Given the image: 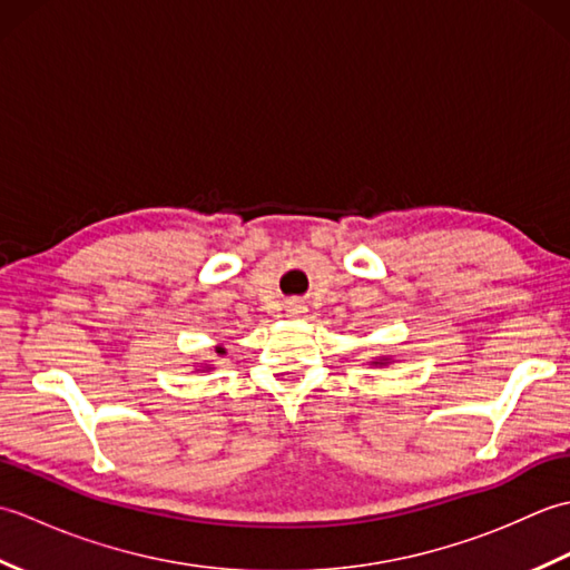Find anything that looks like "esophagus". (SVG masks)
Here are the masks:
<instances>
[{
    "label": "esophagus",
    "instance_id": "esophagus-1",
    "mask_svg": "<svg viewBox=\"0 0 570 570\" xmlns=\"http://www.w3.org/2000/svg\"><path fill=\"white\" fill-rule=\"evenodd\" d=\"M286 313H288V316H294V318L304 316V313H306V304H304V301H298V298H292V301H288V304H286Z\"/></svg>",
    "mask_w": 570,
    "mask_h": 570
}]
</instances>
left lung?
Returning a JSON list of instances; mask_svg holds the SVG:
<instances>
[{"label": "left lung", "instance_id": "left-lung-1", "mask_svg": "<svg viewBox=\"0 0 570 570\" xmlns=\"http://www.w3.org/2000/svg\"><path fill=\"white\" fill-rule=\"evenodd\" d=\"M390 362H392V357H377V360L372 362V365H380V367H384V365H390Z\"/></svg>", "mask_w": 570, "mask_h": 570}]
</instances>
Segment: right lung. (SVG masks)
<instances>
[{
  "label": "right lung",
  "mask_w": 570,
  "mask_h": 570,
  "mask_svg": "<svg viewBox=\"0 0 570 570\" xmlns=\"http://www.w3.org/2000/svg\"><path fill=\"white\" fill-rule=\"evenodd\" d=\"M215 353H217V355H225V347H215ZM208 370H210V367H208Z\"/></svg>",
  "instance_id": "1"
}]
</instances>
